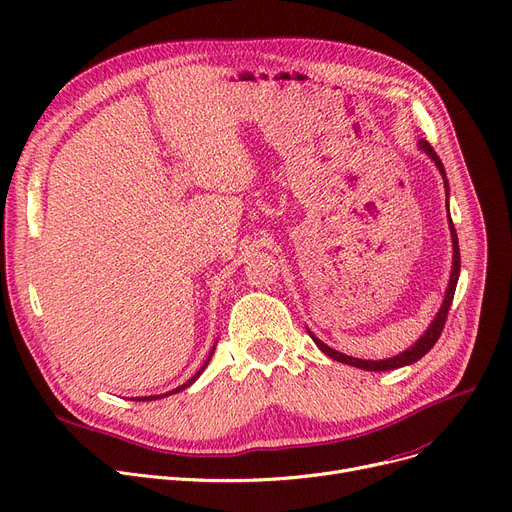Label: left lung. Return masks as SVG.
<instances>
[{
    "label": "left lung",
    "mask_w": 512,
    "mask_h": 512,
    "mask_svg": "<svg viewBox=\"0 0 512 512\" xmlns=\"http://www.w3.org/2000/svg\"><path fill=\"white\" fill-rule=\"evenodd\" d=\"M419 148L424 150V153L436 163L442 179H444V188H446V196H448V179H446V171H444V165L442 161L438 159V155L434 153V148L430 146L428 140H419L417 142ZM448 206V204H446ZM448 227H450V237H453V270H450V281H448V287H446V293H444V302L436 314V318L432 320V324L428 326L426 333L419 337L409 349H405L403 353L395 355V357H388V359H378V362H372V359H357V357H351V355H345V353H339L335 349H330L328 345H324L318 337H314L310 330V337L312 341L318 345V349L322 353H326L328 357L337 359V362L341 364H347V366H353V368H362V370H368V372H386V370H397V368H403V366H409V364H415L417 359H422L432 347L434 343L440 339L442 335V328H444V322H446V316H448V310H450V304H453V297H455V289H457V281H459V273H461V252H459V239H457V229L453 225V219H450V213H448Z\"/></svg>",
    "instance_id": "8db88e82"
}]
</instances>
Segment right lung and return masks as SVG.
Instances as JSON below:
<instances>
[{
  "mask_svg": "<svg viewBox=\"0 0 512 512\" xmlns=\"http://www.w3.org/2000/svg\"><path fill=\"white\" fill-rule=\"evenodd\" d=\"M213 353H215V347H213V349H210V353H208V357H206V362H204V364H202V368H200V370H198V372H196V374H194V376H192V378H190V380H188V382H186V384H182V386H177V388H175V390H171V393H167V395H173V393H179V390H184V388H188V386H190V384H194V382H196V380H198V376H200V374H202V372H204V368H206V366H208V362H210V357H213ZM167 395H159V397H142V401H153V399H161V397H167ZM138 401H140V397H138Z\"/></svg>",
  "mask_w": 512,
  "mask_h": 512,
  "instance_id": "right-lung-1",
  "label": "right lung"
}]
</instances>
